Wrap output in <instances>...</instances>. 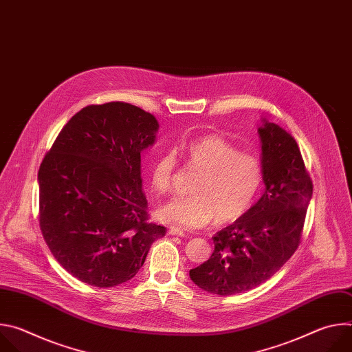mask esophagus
<instances>
[{
  "instance_id": "esophagus-1",
  "label": "esophagus",
  "mask_w": 352,
  "mask_h": 352,
  "mask_svg": "<svg viewBox=\"0 0 352 352\" xmlns=\"http://www.w3.org/2000/svg\"><path fill=\"white\" fill-rule=\"evenodd\" d=\"M168 234H170V235H178V236H186V232L182 231V230H179V228H177V227H170Z\"/></svg>"
}]
</instances>
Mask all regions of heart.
I'll use <instances>...</instances> for the list:
<instances>
[{
    "mask_svg": "<svg viewBox=\"0 0 352 352\" xmlns=\"http://www.w3.org/2000/svg\"><path fill=\"white\" fill-rule=\"evenodd\" d=\"M190 166L202 171L192 188L195 195L173 196L159 210L167 224L197 230L213 223H230L254 206L263 186L261 159L239 148L221 136L208 135L182 144ZM177 168L175 150H166L150 168L152 188L164 193L171 189Z\"/></svg>",
    "mask_w": 352,
    "mask_h": 352,
    "instance_id": "b5f03b06",
    "label": "heart"
}]
</instances>
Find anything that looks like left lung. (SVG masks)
<instances>
[{
	"mask_svg": "<svg viewBox=\"0 0 352 352\" xmlns=\"http://www.w3.org/2000/svg\"><path fill=\"white\" fill-rule=\"evenodd\" d=\"M265 192L231 226L213 236L210 259L189 270L204 291L234 295L269 280L299 245L314 185L295 139L262 118L258 126Z\"/></svg>",
	"mask_w": 352,
	"mask_h": 352,
	"instance_id": "8db88e82",
	"label": "left lung"
}]
</instances>
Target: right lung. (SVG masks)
Instances as JSON below:
<instances>
[{
  "instance_id": "add662e5",
  "label": "right lung",
  "mask_w": 352,
  "mask_h": 352,
  "mask_svg": "<svg viewBox=\"0 0 352 352\" xmlns=\"http://www.w3.org/2000/svg\"><path fill=\"white\" fill-rule=\"evenodd\" d=\"M156 117L128 103L87 106L63 128L38 170L40 228L57 262L98 288L131 280L166 228L147 221L140 153Z\"/></svg>"
}]
</instances>
